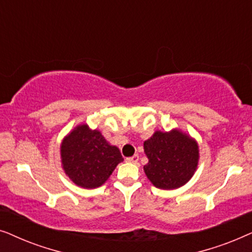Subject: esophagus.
I'll list each match as a JSON object with an SVG mask.
<instances>
[{"label":"esophagus","mask_w":252,"mask_h":252,"mask_svg":"<svg viewBox=\"0 0 252 252\" xmlns=\"http://www.w3.org/2000/svg\"><path fill=\"white\" fill-rule=\"evenodd\" d=\"M126 161H128V163L136 164L137 161H139V155H134V156H132V157L126 158Z\"/></svg>","instance_id":"34e87169"}]
</instances>
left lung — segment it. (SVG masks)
<instances>
[{"label":"left lung","mask_w":252,"mask_h":252,"mask_svg":"<svg viewBox=\"0 0 252 252\" xmlns=\"http://www.w3.org/2000/svg\"><path fill=\"white\" fill-rule=\"evenodd\" d=\"M148 159L143 170L155 187L165 190L180 188L192 178L198 166L199 148L194 137L181 129L156 130L144 141Z\"/></svg>","instance_id":"1"}]
</instances>
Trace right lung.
Instances as JSON below:
<instances>
[{"label": "right lung", "instance_id": "obj_1", "mask_svg": "<svg viewBox=\"0 0 252 252\" xmlns=\"http://www.w3.org/2000/svg\"><path fill=\"white\" fill-rule=\"evenodd\" d=\"M62 167L78 187H101L124 158L118 148L110 144L98 129L87 124L75 126L61 143Z\"/></svg>", "mask_w": 252, "mask_h": 252}]
</instances>
